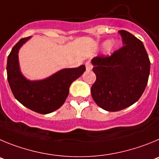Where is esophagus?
Instances as JSON below:
<instances>
[{
  "label": "esophagus",
  "mask_w": 159,
  "mask_h": 159,
  "mask_svg": "<svg viewBox=\"0 0 159 159\" xmlns=\"http://www.w3.org/2000/svg\"><path fill=\"white\" fill-rule=\"evenodd\" d=\"M85 67H86V70H91L93 69V65L91 63H89V62H87L85 64Z\"/></svg>",
  "instance_id": "1"
}]
</instances>
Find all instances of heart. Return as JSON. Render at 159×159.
Listing matches in <instances>:
<instances>
[{"mask_svg":"<svg viewBox=\"0 0 159 159\" xmlns=\"http://www.w3.org/2000/svg\"><path fill=\"white\" fill-rule=\"evenodd\" d=\"M103 47H104L105 49H107V51L108 52H111L113 51L116 48V44L114 43H111V40H107L103 43Z\"/></svg>","mask_w":159,"mask_h":159,"instance_id":"1","label":"heart"}]
</instances>
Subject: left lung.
<instances>
[{
  "mask_svg": "<svg viewBox=\"0 0 159 159\" xmlns=\"http://www.w3.org/2000/svg\"><path fill=\"white\" fill-rule=\"evenodd\" d=\"M123 47L110 56L92 59L97 79L91 87L96 104L108 111L122 110L136 102L147 85L151 63L143 43L132 34L119 31Z\"/></svg>",
  "mask_w": 159,
  "mask_h": 159,
  "instance_id": "left-lung-1",
  "label": "left lung"
}]
</instances>
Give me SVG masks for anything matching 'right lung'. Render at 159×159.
Returning <instances> with one entry per match:
<instances>
[{
    "mask_svg": "<svg viewBox=\"0 0 159 159\" xmlns=\"http://www.w3.org/2000/svg\"><path fill=\"white\" fill-rule=\"evenodd\" d=\"M30 38L21 39L8 55L6 67L8 84L16 99L24 106L38 113H51L64 104L70 86L84 73L85 66L61 70L40 81L27 80L20 70L18 51Z\"/></svg>",
    "mask_w": 159,
    "mask_h": 159,
    "instance_id": "obj_1",
    "label": "right lung"
}]
</instances>
